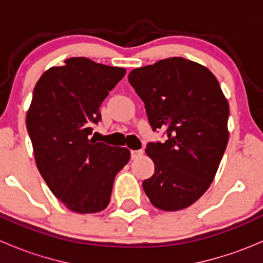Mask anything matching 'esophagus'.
<instances>
[{
	"instance_id": "1",
	"label": "esophagus",
	"mask_w": 263,
	"mask_h": 263,
	"mask_svg": "<svg viewBox=\"0 0 263 263\" xmlns=\"http://www.w3.org/2000/svg\"><path fill=\"white\" fill-rule=\"evenodd\" d=\"M142 154H144V150H142V148H140V150H132L131 151V158L132 159H137V158H140Z\"/></svg>"
}]
</instances>
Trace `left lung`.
<instances>
[{
    "label": "left lung",
    "instance_id": "1",
    "mask_svg": "<svg viewBox=\"0 0 263 263\" xmlns=\"http://www.w3.org/2000/svg\"><path fill=\"white\" fill-rule=\"evenodd\" d=\"M128 81L142 102L153 131L165 142H148L155 173L142 182L156 209L178 211L210 187L229 140V104L219 81L200 63L172 57L135 68Z\"/></svg>",
    "mask_w": 263,
    "mask_h": 263
}]
</instances>
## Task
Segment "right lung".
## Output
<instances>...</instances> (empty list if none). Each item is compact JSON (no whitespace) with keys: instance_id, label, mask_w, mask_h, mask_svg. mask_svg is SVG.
Segmentation results:
<instances>
[{"instance_id":"obj_1","label":"right lung","mask_w":263,"mask_h":263,"mask_svg":"<svg viewBox=\"0 0 263 263\" xmlns=\"http://www.w3.org/2000/svg\"><path fill=\"white\" fill-rule=\"evenodd\" d=\"M126 70L72 57L41 76L26 115L34 156L53 195L78 214L104 210L113 182L128 163L127 147L97 142L91 124L100 105Z\"/></svg>"}]
</instances>
